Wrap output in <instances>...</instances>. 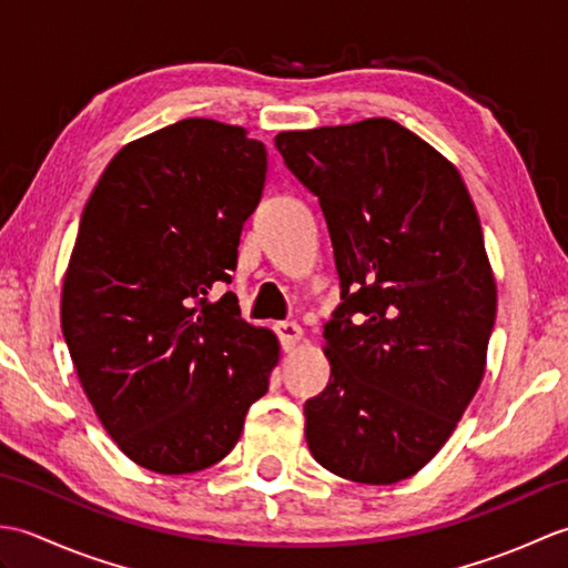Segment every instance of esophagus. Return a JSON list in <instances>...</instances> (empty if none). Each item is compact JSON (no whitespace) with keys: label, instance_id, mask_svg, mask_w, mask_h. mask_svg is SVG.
I'll list each match as a JSON object with an SVG mask.
<instances>
[{"label":"esophagus","instance_id":"1","mask_svg":"<svg viewBox=\"0 0 568 568\" xmlns=\"http://www.w3.org/2000/svg\"><path fill=\"white\" fill-rule=\"evenodd\" d=\"M275 332L281 336V344L285 352H293V348L303 342V327L297 322H277Z\"/></svg>","mask_w":568,"mask_h":568}]
</instances>
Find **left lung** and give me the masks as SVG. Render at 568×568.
<instances>
[{"instance_id": "8db88e82", "label": "left lung", "mask_w": 568, "mask_h": 568, "mask_svg": "<svg viewBox=\"0 0 568 568\" xmlns=\"http://www.w3.org/2000/svg\"><path fill=\"white\" fill-rule=\"evenodd\" d=\"M275 149L320 200L344 300L307 446L336 476L397 484L437 456L486 373L498 291L474 200L393 119L281 131Z\"/></svg>"}]
</instances>
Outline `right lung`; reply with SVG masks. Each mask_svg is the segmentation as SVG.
<instances>
[{"instance_id": "right-lung-1", "label": "right lung", "mask_w": 568, "mask_h": 568, "mask_svg": "<svg viewBox=\"0 0 568 568\" xmlns=\"http://www.w3.org/2000/svg\"><path fill=\"white\" fill-rule=\"evenodd\" d=\"M265 183L244 126L183 119L126 143L84 204L60 327L102 427L131 462L180 476L234 449L281 344L241 320V226Z\"/></svg>"}]
</instances>
